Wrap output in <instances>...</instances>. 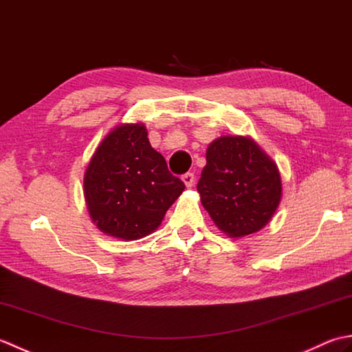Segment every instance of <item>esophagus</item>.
Returning a JSON list of instances; mask_svg holds the SVG:
<instances>
[{"instance_id": "34e87169", "label": "esophagus", "mask_w": 352, "mask_h": 352, "mask_svg": "<svg viewBox=\"0 0 352 352\" xmlns=\"http://www.w3.org/2000/svg\"><path fill=\"white\" fill-rule=\"evenodd\" d=\"M182 180H183V183L186 184V188H192L193 183H195V175H193L192 172H188V174H184V175L182 177Z\"/></svg>"}]
</instances>
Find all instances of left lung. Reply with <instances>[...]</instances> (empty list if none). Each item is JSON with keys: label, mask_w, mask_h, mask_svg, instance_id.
<instances>
[{"label": "left lung", "mask_w": 352, "mask_h": 352, "mask_svg": "<svg viewBox=\"0 0 352 352\" xmlns=\"http://www.w3.org/2000/svg\"><path fill=\"white\" fill-rule=\"evenodd\" d=\"M197 189L214 226L231 239L257 233L283 195L276 163L250 136H221L207 148Z\"/></svg>", "instance_id": "8db88e82"}]
</instances>
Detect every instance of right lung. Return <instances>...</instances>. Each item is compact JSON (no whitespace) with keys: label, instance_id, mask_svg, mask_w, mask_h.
<instances>
[{"label":"right lung","instance_id":"obj_1","mask_svg":"<svg viewBox=\"0 0 352 352\" xmlns=\"http://www.w3.org/2000/svg\"><path fill=\"white\" fill-rule=\"evenodd\" d=\"M85 198L101 233L130 242L159 228L184 190L142 122L119 124L96 146L85 172Z\"/></svg>","mask_w":352,"mask_h":352}]
</instances>
